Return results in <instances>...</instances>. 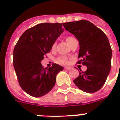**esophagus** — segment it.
I'll return each instance as SVG.
<instances>
[{
  "label": "esophagus",
  "instance_id": "obj_1",
  "mask_svg": "<svg viewBox=\"0 0 120 120\" xmlns=\"http://www.w3.org/2000/svg\"><path fill=\"white\" fill-rule=\"evenodd\" d=\"M65 69L67 70H70L71 69V67H65Z\"/></svg>",
  "mask_w": 120,
  "mask_h": 120
}]
</instances>
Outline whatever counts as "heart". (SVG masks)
I'll use <instances>...</instances> for the list:
<instances>
[{
  "label": "heart",
  "instance_id": "1",
  "mask_svg": "<svg viewBox=\"0 0 120 120\" xmlns=\"http://www.w3.org/2000/svg\"><path fill=\"white\" fill-rule=\"evenodd\" d=\"M75 38H73V37H68L66 38V41L68 43V45H70V43H71V41L73 40H74ZM55 47V44L53 45V47ZM57 62L60 64H62V65H67L68 63V60L66 57L65 56H61V57H59V58L57 59Z\"/></svg>",
  "mask_w": 120,
  "mask_h": 120
}]
</instances>
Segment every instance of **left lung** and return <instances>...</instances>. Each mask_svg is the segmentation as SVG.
Masks as SVG:
<instances>
[{
    "mask_svg": "<svg viewBox=\"0 0 120 120\" xmlns=\"http://www.w3.org/2000/svg\"><path fill=\"white\" fill-rule=\"evenodd\" d=\"M62 24L79 41L78 57L81 60L78 64L82 62L87 67L85 72L79 71V77L73 83L86 93L98 91L106 82L111 69L112 52L107 37L101 30L85 20Z\"/></svg>",
    "mask_w": 120,
    "mask_h": 120,
    "instance_id": "1",
    "label": "left lung"
}]
</instances>
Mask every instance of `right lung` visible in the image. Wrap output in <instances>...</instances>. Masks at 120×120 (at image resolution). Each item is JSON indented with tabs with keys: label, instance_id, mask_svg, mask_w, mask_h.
Masks as SVG:
<instances>
[{
	"label": "right lung",
	"instance_id": "add662e5",
	"mask_svg": "<svg viewBox=\"0 0 120 120\" xmlns=\"http://www.w3.org/2000/svg\"><path fill=\"white\" fill-rule=\"evenodd\" d=\"M62 23H40L27 29L14 49L13 64L22 89L29 95L40 97L52 90L62 66L53 64L43 68L41 64L46 53L64 32Z\"/></svg>",
	"mask_w": 120,
	"mask_h": 120
}]
</instances>
